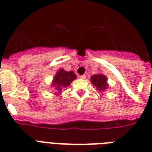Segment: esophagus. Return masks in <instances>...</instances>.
Wrapping results in <instances>:
<instances>
[{"mask_svg":"<svg viewBox=\"0 0 152 152\" xmlns=\"http://www.w3.org/2000/svg\"><path fill=\"white\" fill-rule=\"evenodd\" d=\"M80 78L82 79V80H85V79L87 78V76H86L85 75H82V76H80Z\"/></svg>","mask_w":152,"mask_h":152,"instance_id":"34e87169","label":"esophagus"}]
</instances>
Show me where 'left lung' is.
Listing matches in <instances>:
<instances>
[{"label": "left lung", "instance_id": "8db88e82", "mask_svg": "<svg viewBox=\"0 0 152 152\" xmlns=\"http://www.w3.org/2000/svg\"><path fill=\"white\" fill-rule=\"evenodd\" d=\"M91 81L93 85L96 88V90L99 91H105L108 89L109 85L107 83V77L103 74L99 73L93 75L91 77Z\"/></svg>", "mask_w": 152, "mask_h": 152}]
</instances>
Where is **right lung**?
Segmentation results:
<instances>
[{
    "instance_id": "1",
    "label": "right lung",
    "mask_w": 152,
    "mask_h": 152,
    "mask_svg": "<svg viewBox=\"0 0 152 152\" xmlns=\"http://www.w3.org/2000/svg\"><path fill=\"white\" fill-rule=\"evenodd\" d=\"M76 79L74 72H67L64 69H61L55 74L51 83V88L54 90V95H59L64 88L69 87L74 80Z\"/></svg>"
}]
</instances>
